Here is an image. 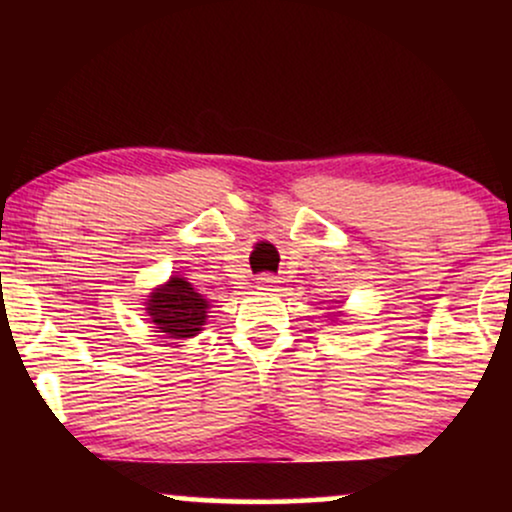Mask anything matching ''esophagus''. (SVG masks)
I'll return each instance as SVG.
<instances>
[{
    "mask_svg": "<svg viewBox=\"0 0 512 512\" xmlns=\"http://www.w3.org/2000/svg\"><path fill=\"white\" fill-rule=\"evenodd\" d=\"M257 284H260V286H274V284H276V276H272V274H260V279H257Z\"/></svg>",
    "mask_w": 512,
    "mask_h": 512,
    "instance_id": "obj_1",
    "label": "esophagus"
}]
</instances>
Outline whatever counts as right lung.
Instances as JSON below:
<instances>
[{
	"instance_id": "1",
	"label": "right lung",
	"mask_w": 512,
	"mask_h": 512,
	"mask_svg": "<svg viewBox=\"0 0 512 512\" xmlns=\"http://www.w3.org/2000/svg\"><path fill=\"white\" fill-rule=\"evenodd\" d=\"M209 301L182 276H170L163 286L151 291L146 298V313L158 332L173 339H190L202 332L207 322Z\"/></svg>"
}]
</instances>
